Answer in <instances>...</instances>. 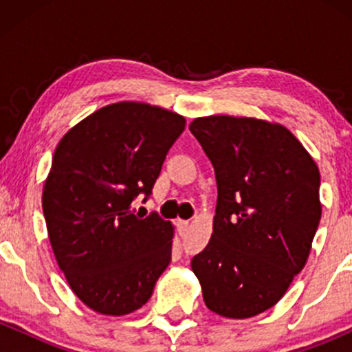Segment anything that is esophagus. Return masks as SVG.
Here are the masks:
<instances>
[{
    "label": "esophagus",
    "mask_w": 352,
    "mask_h": 352,
    "mask_svg": "<svg viewBox=\"0 0 352 352\" xmlns=\"http://www.w3.org/2000/svg\"><path fill=\"white\" fill-rule=\"evenodd\" d=\"M177 227H179L180 233H185L188 228V220H177Z\"/></svg>",
    "instance_id": "34e87169"
}]
</instances>
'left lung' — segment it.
Masks as SVG:
<instances>
[{
    "instance_id": "8db88e82",
    "label": "left lung",
    "mask_w": 352,
    "mask_h": 352,
    "mask_svg": "<svg viewBox=\"0 0 352 352\" xmlns=\"http://www.w3.org/2000/svg\"><path fill=\"white\" fill-rule=\"evenodd\" d=\"M215 168L208 245L192 260L207 308L245 319L273 308L308 261L321 220L318 165L285 125L208 116L190 122Z\"/></svg>"
}]
</instances>
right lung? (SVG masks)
<instances>
[{"label": "right lung", "mask_w": 352, "mask_h": 352, "mask_svg": "<svg viewBox=\"0 0 352 352\" xmlns=\"http://www.w3.org/2000/svg\"><path fill=\"white\" fill-rule=\"evenodd\" d=\"M185 117L122 100L92 112L64 134L43 188V212L56 261L72 293L107 316L151 300L172 256L173 225L135 213L151 195Z\"/></svg>", "instance_id": "right-lung-1"}]
</instances>
